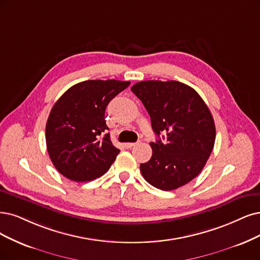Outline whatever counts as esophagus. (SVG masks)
Returning a JSON list of instances; mask_svg holds the SVG:
<instances>
[{"label":"esophagus","instance_id":"1","mask_svg":"<svg viewBox=\"0 0 260 260\" xmlns=\"http://www.w3.org/2000/svg\"><path fill=\"white\" fill-rule=\"evenodd\" d=\"M136 143H134V142H128V143H125V148H127V149H131V148H133L134 146H135Z\"/></svg>","mask_w":260,"mask_h":260}]
</instances>
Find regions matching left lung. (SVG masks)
Returning a JSON list of instances; mask_svg holds the SVG:
<instances>
[{"label": "left lung", "instance_id": "1", "mask_svg": "<svg viewBox=\"0 0 260 260\" xmlns=\"http://www.w3.org/2000/svg\"><path fill=\"white\" fill-rule=\"evenodd\" d=\"M131 90L150 114L154 133L167 136L165 142L150 143L152 157L140 164L142 177L162 190L187 184L214 147L215 125L208 106L193 88L175 80L140 81Z\"/></svg>", "mask_w": 260, "mask_h": 260}]
</instances>
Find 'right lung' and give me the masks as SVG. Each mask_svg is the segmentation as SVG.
Returning <instances> with one entry per match:
<instances>
[{
    "label": "right lung",
    "instance_id": "add662e5",
    "mask_svg": "<svg viewBox=\"0 0 260 260\" xmlns=\"http://www.w3.org/2000/svg\"><path fill=\"white\" fill-rule=\"evenodd\" d=\"M131 84L120 80H86L56 101L46 124V143L56 170L86 182L107 172L120 150L110 140L105 120L109 102Z\"/></svg>",
    "mask_w": 260,
    "mask_h": 260
}]
</instances>
